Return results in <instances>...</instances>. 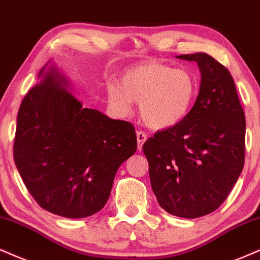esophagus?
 <instances>
[{
    "instance_id": "34e87169",
    "label": "esophagus",
    "mask_w": 260,
    "mask_h": 260,
    "mask_svg": "<svg viewBox=\"0 0 260 260\" xmlns=\"http://www.w3.org/2000/svg\"><path fill=\"white\" fill-rule=\"evenodd\" d=\"M136 135H137V147H139V150H141L142 149V145L146 142L147 135L143 133V131H139Z\"/></svg>"
}]
</instances>
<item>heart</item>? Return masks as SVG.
Returning a JSON list of instances; mask_svg holds the SVG:
<instances>
[{"mask_svg": "<svg viewBox=\"0 0 260 260\" xmlns=\"http://www.w3.org/2000/svg\"><path fill=\"white\" fill-rule=\"evenodd\" d=\"M110 101L127 112L133 101L140 102V115L147 126L165 130L182 123L190 113L198 95V81L183 69L148 62L130 69L120 85H107Z\"/></svg>", "mask_w": 260, "mask_h": 260, "instance_id": "b5f03b06", "label": "heart"}]
</instances>
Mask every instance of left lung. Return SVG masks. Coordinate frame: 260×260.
<instances>
[{
	"mask_svg": "<svg viewBox=\"0 0 260 260\" xmlns=\"http://www.w3.org/2000/svg\"><path fill=\"white\" fill-rule=\"evenodd\" d=\"M195 61L201 82L190 113L176 126L156 131L143 145L153 193L166 212L198 218L217 210L245 162V113L228 70L206 53Z\"/></svg>",
	"mask_w": 260,
	"mask_h": 260,
	"instance_id": "obj_1",
	"label": "left lung"
}]
</instances>
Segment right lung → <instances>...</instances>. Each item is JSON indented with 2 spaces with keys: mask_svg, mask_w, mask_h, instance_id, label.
I'll return each instance as SVG.
<instances>
[{
  "mask_svg": "<svg viewBox=\"0 0 260 260\" xmlns=\"http://www.w3.org/2000/svg\"><path fill=\"white\" fill-rule=\"evenodd\" d=\"M70 78L48 62L19 108L13 155L42 208L66 218L102 210L119 166L137 149L134 125L85 108Z\"/></svg>",
  "mask_w": 260,
  "mask_h": 260,
  "instance_id": "1",
  "label": "right lung"
}]
</instances>
